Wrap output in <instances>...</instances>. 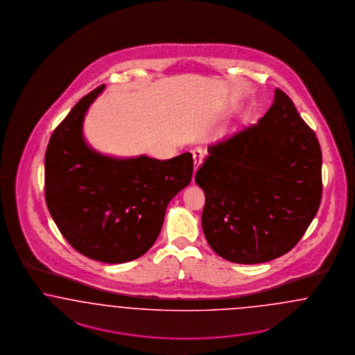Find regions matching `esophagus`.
<instances>
[{"label": "esophagus", "instance_id": "1", "mask_svg": "<svg viewBox=\"0 0 355 355\" xmlns=\"http://www.w3.org/2000/svg\"><path fill=\"white\" fill-rule=\"evenodd\" d=\"M193 157H194V173H196V171H198L199 165L203 161L205 153H203L202 149H196V150H193Z\"/></svg>", "mask_w": 355, "mask_h": 355}]
</instances>
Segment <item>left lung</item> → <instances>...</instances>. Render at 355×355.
Returning a JSON list of instances; mask_svg holds the SVG:
<instances>
[{
    "label": "left lung",
    "mask_w": 355,
    "mask_h": 355,
    "mask_svg": "<svg viewBox=\"0 0 355 355\" xmlns=\"http://www.w3.org/2000/svg\"><path fill=\"white\" fill-rule=\"evenodd\" d=\"M196 182L205 191L202 228L232 263L257 264L289 252L322 197L320 142L280 88L255 125L209 146Z\"/></svg>",
    "instance_id": "obj_1"
}]
</instances>
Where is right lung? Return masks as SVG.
Instances as JSON below:
<instances>
[{
	"label": "right lung",
	"mask_w": 355,
	"mask_h": 355,
	"mask_svg": "<svg viewBox=\"0 0 355 355\" xmlns=\"http://www.w3.org/2000/svg\"><path fill=\"white\" fill-rule=\"evenodd\" d=\"M100 85L53 132L44 155V198L59 231L82 255L119 264L156 241L171 199L190 184L193 156L117 159L85 144L82 124Z\"/></svg>",
	"instance_id": "right-lung-1"
}]
</instances>
